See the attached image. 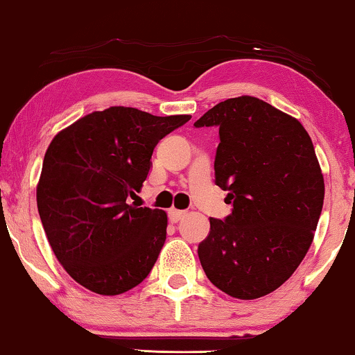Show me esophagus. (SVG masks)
I'll use <instances>...</instances> for the list:
<instances>
[{
  "label": "esophagus",
  "instance_id": "34e87169",
  "mask_svg": "<svg viewBox=\"0 0 355 355\" xmlns=\"http://www.w3.org/2000/svg\"><path fill=\"white\" fill-rule=\"evenodd\" d=\"M168 215H169V221H171V223H178L179 220H182V218L186 216V211L176 210V208H171Z\"/></svg>",
  "mask_w": 355,
  "mask_h": 355
}]
</instances>
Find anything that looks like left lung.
Wrapping results in <instances>:
<instances>
[{"mask_svg": "<svg viewBox=\"0 0 355 355\" xmlns=\"http://www.w3.org/2000/svg\"><path fill=\"white\" fill-rule=\"evenodd\" d=\"M220 128L215 182L232 203L198 244L207 278L236 299H259L297 270L313 241L324 182L312 139L293 116L255 96L227 98L193 123Z\"/></svg>", "mask_w": 355, "mask_h": 355, "instance_id": "8db88e82", "label": "left lung"}]
</instances>
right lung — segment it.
<instances>
[{
  "instance_id": "add662e5",
  "label": "right lung",
  "mask_w": 355,
  "mask_h": 355,
  "mask_svg": "<svg viewBox=\"0 0 355 355\" xmlns=\"http://www.w3.org/2000/svg\"><path fill=\"white\" fill-rule=\"evenodd\" d=\"M189 119L111 106L51 140L37 186L38 213L58 261L92 293L123 294L152 271L168 216L125 200L142 189L157 144Z\"/></svg>"
}]
</instances>
